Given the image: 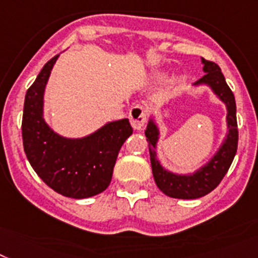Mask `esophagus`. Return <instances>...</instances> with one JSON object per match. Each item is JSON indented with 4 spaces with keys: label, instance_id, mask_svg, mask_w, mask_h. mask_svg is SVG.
I'll list each match as a JSON object with an SVG mask.
<instances>
[{
    "label": "esophagus",
    "instance_id": "esophagus-1",
    "mask_svg": "<svg viewBox=\"0 0 258 258\" xmlns=\"http://www.w3.org/2000/svg\"><path fill=\"white\" fill-rule=\"evenodd\" d=\"M128 118L134 128L140 130L144 127V124H146L147 122V111L143 109L142 106L136 105L134 106L133 109L130 110Z\"/></svg>",
    "mask_w": 258,
    "mask_h": 258
}]
</instances>
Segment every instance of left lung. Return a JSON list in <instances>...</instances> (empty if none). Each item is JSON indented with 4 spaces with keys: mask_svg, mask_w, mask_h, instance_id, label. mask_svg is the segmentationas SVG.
Here are the masks:
<instances>
[{
    "mask_svg": "<svg viewBox=\"0 0 258 258\" xmlns=\"http://www.w3.org/2000/svg\"><path fill=\"white\" fill-rule=\"evenodd\" d=\"M203 72L205 76L194 85H207L213 89V92L219 97L222 102L226 103L227 107V127L228 134L226 139L218 149V152L213 156L207 164L199 168L191 174H176L162 168L160 161L156 157V144L159 140V127L153 119H149L146 130L147 142L149 146V156L155 182L164 194L172 198L178 199H196L206 196L213 191L219 185L223 177L228 172L232 164L233 157L237 151V120H236V102L232 90L227 85L226 79L220 71L219 66L214 61L202 59Z\"/></svg>",
    "mask_w": 258,
    "mask_h": 258,
    "instance_id": "obj_1",
    "label": "left lung"
}]
</instances>
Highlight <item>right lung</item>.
I'll list each match as a JSON object with an SVG mask.
<instances>
[{
  "mask_svg": "<svg viewBox=\"0 0 258 258\" xmlns=\"http://www.w3.org/2000/svg\"><path fill=\"white\" fill-rule=\"evenodd\" d=\"M57 57L45 62L26 93L23 148L32 169L52 190L68 198H89L110 185L119 149L133 134V127L124 118L80 139L56 134L43 118V97Z\"/></svg>",
  "mask_w": 258,
  "mask_h": 258,
  "instance_id": "add662e5",
  "label": "right lung"
}]
</instances>
